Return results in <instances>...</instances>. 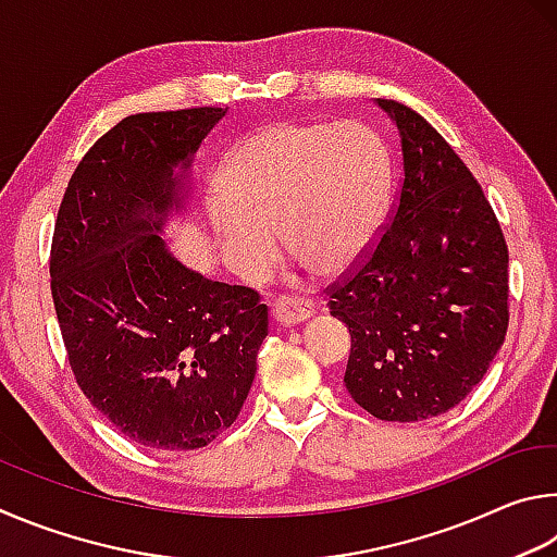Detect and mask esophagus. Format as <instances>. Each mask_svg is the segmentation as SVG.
I'll return each mask as SVG.
<instances>
[{"mask_svg": "<svg viewBox=\"0 0 557 557\" xmlns=\"http://www.w3.org/2000/svg\"><path fill=\"white\" fill-rule=\"evenodd\" d=\"M313 313V300H308L304 296H278L273 300V320L281 325L304 323V320H308Z\"/></svg>", "mask_w": 557, "mask_h": 557, "instance_id": "esophagus-1", "label": "esophagus"}]
</instances>
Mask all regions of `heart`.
I'll list each match as a JSON object with an SVG mask.
<instances>
[{
  "label": "heart",
  "instance_id": "obj_1",
  "mask_svg": "<svg viewBox=\"0 0 557 557\" xmlns=\"http://www.w3.org/2000/svg\"><path fill=\"white\" fill-rule=\"evenodd\" d=\"M388 198V153L364 122H276L247 136L220 173L208 218L234 271L259 276L284 249L339 273L372 247Z\"/></svg>",
  "mask_w": 557,
  "mask_h": 557
}]
</instances>
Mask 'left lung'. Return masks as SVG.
Instances as JSON below:
<instances>
[{
    "label": "left lung",
    "mask_w": 557,
    "mask_h": 557,
    "mask_svg": "<svg viewBox=\"0 0 557 557\" xmlns=\"http://www.w3.org/2000/svg\"><path fill=\"white\" fill-rule=\"evenodd\" d=\"M401 134L404 175L372 249L323 294L343 320L345 386L379 421L450 411L509 327V249L472 171L411 107L376 100Z\"/></svg>",
    "instance_id": "8db88e82"
}]
</instances>
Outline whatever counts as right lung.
I'll use <instances>...</instances> for the list:
<instances>
[{"label": "right lung", "mask_w": 557, "mask_h": 557, "mask_svg": "<svg viewBox=\"0 0 557 557\" xmlns=\"http://www.w3.org/2000/svg\"><path fill=\"white\" fill-rule=\"evenodd\" d=\"M222 107L124 116L77 163L58 208L51 296L73 376L129 441L198 450L237 421L269 308L171 257L163 218Z\"/></svg>", "instance_id": "1"}]
</instances>
